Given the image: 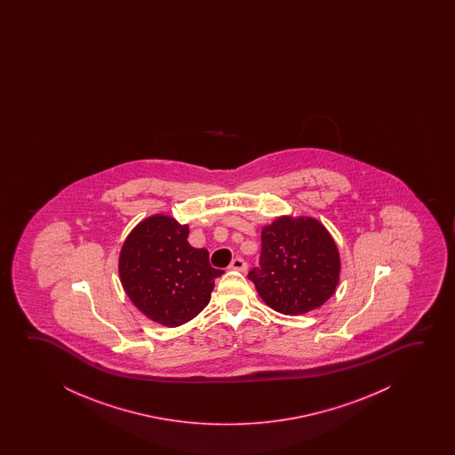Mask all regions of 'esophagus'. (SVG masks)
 Masks as SVG:
<instances>
[{"label": "esophagus", "instance_id": "esophagus-1", "mask_svg": "<svg viewBox=\"0 0 455 455\" xmlns=\"http://www.w3.org/2000/svg\"><path fill=\"white\" fill-rule=\"evenodd\" d=\"M231 270H237V272H247V262L243 261V258H235L230 264Z\"/></svg>", "mask_w": 455, "mask_h": 455}]
</instances>
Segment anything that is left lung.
<instances>
[{"mask_svg": "<svg viewBox=\"0 0 455 455\" xmlns=\"http://www.w3.org/2000/svg\"><path fill=\"white\" fill-rule=\"evenodd\" d=\"M340 267L336 241L320 220L280 216L262 228L259 267L249 280L274 311L301 315L334 295Z\"/></svg>", "mask_w": 455, "mask_h": 455, "instance_id": "8db88e82", "label": "left lung"}]
</instances>
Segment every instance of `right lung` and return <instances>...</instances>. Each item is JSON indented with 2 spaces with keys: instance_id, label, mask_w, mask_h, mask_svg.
Returning a JSON list of instances; mask_svg holds the SVG:
<instances>
[{
  "instance_id": "1",
  "label": "right lung",
  "mask_w": 455,
  "mask_h": 455,
  "mask_svg": "<svg viewBox=\"0 0 455 455\" xmlns=\"http://www.w3.org/2000/svg\"><path fill=\"white\" fill-rule=\"evenodd\" d=\"M189 227L168 214L143 219L125 237L118 272L127 297L156 323L175 328L210 303L214 280L224 274L210 266L208 250L188 243Z\"/></svg>"
}]
</instances>
